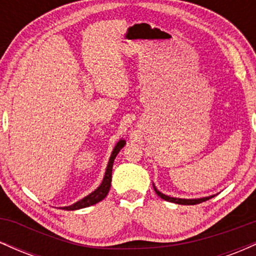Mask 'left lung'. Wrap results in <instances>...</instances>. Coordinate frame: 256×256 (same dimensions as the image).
I'll return each mask as SVG.
<instances>
[{
  "instance_id": "left-lung-1",
  "label": "left lung",
  "mask_w": 256,
  "mask_h": 256,
  "mask_svg": "<svg viewBox=\"0 0 256 256\" xmlns=\"http://www.w3.org/2000/svg\"><path fill=\"white\" fill-rule=\"evenodd\" d=\"M152 188H154L155 192L158 194V196H160L161 198H164L165 201L173 202V204H186V206L198 204H201V202L207 201V200L212 198L216 196V195H212V196H207V198H172V196H167V195H165V194L160 192L154 184H152Z\"/></svg>"
}]
</instances>
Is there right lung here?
<instances>
[{"instance_id": "add662e5", "label": "right lung", "mask_w": 256, "mask_h": 256, "mask_svg": "<svg viewBox=\"0 0 256 256\" xmlns=\"http://www.w3.org/2000/svg\"><path fill=\"white\" fill-rule=\"evenodd\" d=\"M126 144V142L124 140H120L118 143H116V146H114L113 152H112L110 161H108V165L107 168H106V173H104V177L102 183L100 184V186L98 189H95V192H92L91 194H89L88 196H85L82 200L76 202L71 206H67V207H61V210H80V208H85V207H89V206L96 204L98 202L102 201L106 196H107L108 192L110 189V183H112V168H113V162H114V158H116L118 152H120V149L122 148Z\"/></svg>"}]
</instances>
